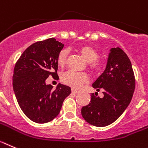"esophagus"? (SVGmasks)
Listing matches in <instances>:
<instances>
[{"mask_svg":"<svg viewBox=\"0 0 148 148\" xmlns=\"http://www.w3.org/2000/svg\"><path fill=\"white\" fill-rule=\"evenodd\" d=\"M71 92L73 93V94H77V93H79V90H75V89H71Z\"/></svg>","mask_w":148,"mask_h":148,"instance_id":"34e87169","label":"esophagus"}]
</instances>
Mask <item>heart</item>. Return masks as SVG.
Masks as SVG:
<instances>
[{
    "instance_id": "b5f03b06",
    "label": "heart",
    "mask_w": 148,
    "mask_h": 148,
    "mask_svg": "<svg viewBox=\"0 0 148 148\" xmlns=\"http://www.w3.org/2000/svg\"><path fill=\"white\" fill-rule=\"evenodd\" d=\"M79 51L83 58L88 62V68L94 74H99L103 71L105 64L102 61L99 60V52L92 46L84 45L79 47ZM69 51L64 49L61 50L58 55L57 62L60 67H63L67 61ZM61 82L63 84L77 89L80 88L84 83H87L89 80V77L86 72H75L73 71H68L62 73L60 77Z\"/></svg>"
}]
</instances>
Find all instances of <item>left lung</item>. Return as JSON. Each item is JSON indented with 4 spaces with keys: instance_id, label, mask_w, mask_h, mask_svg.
<instances>
[{
    "instance_id": "obj_1",
    "label": "left lung",
    "mask_w": 148,
    "mask_h": 148,
    "mask_svg": "<svg viewBox=\"0 0 148 148\" xmlns=\"http://www.w3.org/2000/svg\"><path fill=\"white\" fill-rule=\"evenodd\" d=\"M97 91L102 89L104 97L91 94L88 106L81 114L84 119L97 127H105L115 122L130 104L136 79L130 59L120 48H113L103 73L92 85Z\"/></svg>"
}]
</instances>
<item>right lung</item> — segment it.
Wrapping results in <instances>:
<instances>
[{
  "instance_id": "right-lung-1",
  "label": "right lung",
  "mask_w": 148,
  "mask_h": 148,
  "mask_svg": "<svg viewBox=\"0 0 148 148\" xmlns=\"http://www.w3.org/2000/svg\"><path fill=\"white\" fill-rule=\"evenodd\" d=\"M64 45L54 38L36 42L16 62L12 85L16 99L25 115L37 123H46L59 114L71 88L59 84L55 90L46 85L50 75L58 77L57 58Z\"/></svg>"
}]
</instances>
